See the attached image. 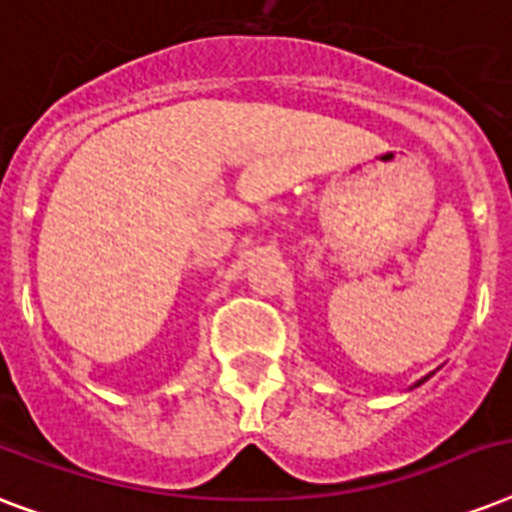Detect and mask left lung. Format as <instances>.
<instances>
[{
    "instance_id": "1",
    "label": "left lung",
    "mask_w": 512,
    "mask_h": 512,
    "mask_svg": "<svg viewBox=\"0 0 512 512\" xmlns=\"http://www.w3.org/2000/svg\"><path fill=\"white\" fill-rule=\"evenodd\" d=\"M430 374H433V372H430ZM430 374H428V377H422V380H417V382H414V385H412V388H420V385H422V382H428V380H430ZM412 388H409V390H412Z\"/></svg>"
}]
</instances>
